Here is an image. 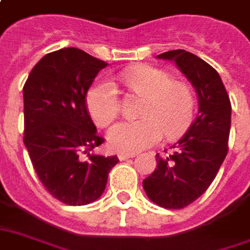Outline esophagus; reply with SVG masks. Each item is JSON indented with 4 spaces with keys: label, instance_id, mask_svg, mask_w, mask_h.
Returning <instances> with one entry per match:
<instances>
[{
    "label": "esophagus",
    "instance_id": "34e87169",
    "mask_svg": "<svg viewBox=\"0 0 250 250\" xmlns=\"http://www.w3.org/2000/svg\"><path fill=\"white\" fill-rule=\"evenodd\" d=\"M133 157H136V154H134V153H121V154H118V159H120V161H125V159L133 158Z\"/></svg>",
    "mask_w": 250,
    "mask_h": 250
}]
</instances>
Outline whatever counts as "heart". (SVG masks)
<instances>
[{
	"label": "heart",
	"instance_id": "b5f03b06",
	"mask_svg": "<svg viewBox=\"0 0 250 250\" xmlns=\"http://www.w3.org/2000/svg\"><path fill=\"white\" fill-rule=\"evenodd\" d=\"M133 91L147 96L138 121H124L108 133L110 147L120 153H137L161 141L163 130L168 138L185 132L194 116V96L185 84L175 83L162 69L140 65L123 75ZM87 106L92 120L108 126L120 113L117 87L112 80L101 79L88 89Z\"/></svg>",
	"mask_w": 250,
	"mask_h": 250
}]
</instances>
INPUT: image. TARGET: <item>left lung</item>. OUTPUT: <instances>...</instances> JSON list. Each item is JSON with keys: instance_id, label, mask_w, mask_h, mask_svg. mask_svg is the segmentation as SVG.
I'll return each instance as SVG.
<instances>
[{"instance_id": "left-lung-1", "label": "left lung", "mask_w": 250, "mask_h": 250, "mask_svg": "<svg viewBox=\"0 0 250 250\" xmlns=\"http://www.w3.org/2000/svg\"><path fill=\"white\" fill-rule=\"evenodd\" d=\"M157 59L174 62L198 96V114L172 153L155 155L157 168L144 179L147 198L159 207L181 209L206 192L228 151L230 101L220 75L186 50L163 52Z\"/></svg>"}]
</instances>
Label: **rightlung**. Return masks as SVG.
<instances>
[{"mask_svg": "<svg viewBox=\"0 0 250 250\" xmlns=\"http://www.w3.org/2000/svg\"><path fill=\"white\" fill-rule=\"evenodd\" d=\"M108 63L67 47L34 65L23 87V142L39 181L69 206H85L104 192L117 155L93 153L104 140L88 113L85 96Z\"/></svg>", "mask_w": 250, "mask_h": 250, "instance_id": "obj_1", "label": "right lung"}]
</instances>
